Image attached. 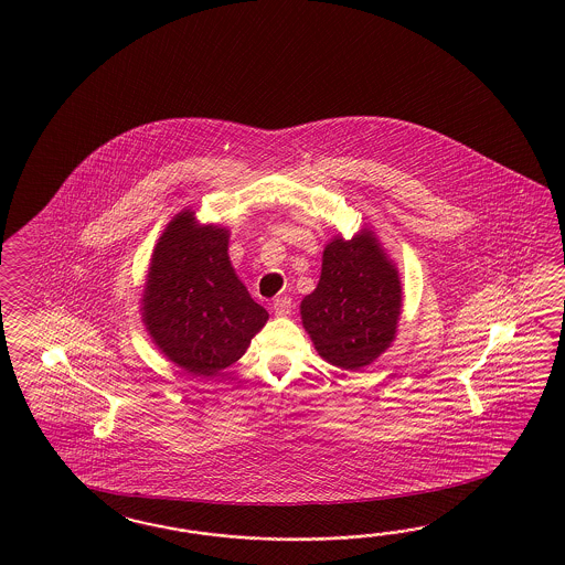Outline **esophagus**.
<instances>
[{"mask_svg": "<svg viewBox=\"0 0 565 565\" xmlns=\"http://www.w3.org/2000/svg\"><path fill=\"white\" fill-rule=\"evenodd\" d=\"M274 312L277 317H286V315H290L291 312V298L288 296H281V298H277L274 302Z\"/></svg>", "mask_w": 565, "mask_h": 565, "instance_id": "obj_1", "label": "esophagus"}]
</instances>
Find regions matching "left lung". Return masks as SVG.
<instances>
[{
    "mask_svg": "<svg viewBox=\"0 0 565 565\" xmlns=\"http://www.w3.org/2000/svg\"><path fill=\"white\" fill-rule=\"evenodd\" d=\"M402 286L371 232L333 239L323 253L319 286L300 312L317 352L331 364L359 371L395 338Z\"/></svg>",
    "mask_w": 565,
    "mask_h": 565,
    "instance_id": "left-lung-1",
    "label": "left lung"
}]
</instances>
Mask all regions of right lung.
Instances as JSON below:
<instances>
[{
	"label": "right lung",
	"instance_id": "1",
	"mask_svg": "<svg viewBox=\"0 0 565 565\" xmlns=\"http://www.w3.org/2000/svg\"><path fill=\"white\" fill-rule=\"evenodd\" d=\"M227 238L222 227H201L184 211L151 258L145 326L159 350L194 375H215L236 362L269 319L234 274Z\"/></svg>",
	"mask_w": 565,
	"mask_h": 565
}]
</instances>
